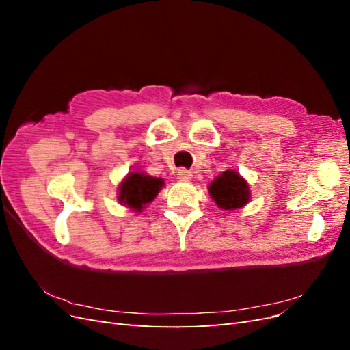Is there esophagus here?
<instances>
[{
	"mask_svg": "<svg viewBox=\"0 0 350 350\" xmlns=\"http://www.w3.org/2000/svg\"><path fill=\"white\" fill-rule=\"evenodd\" d=\"M178 178L183 179V181H191L193 172L188 171V169H185V167H181V169H178Z\"/></svg>",
	"mask_w": 350,
	"mask_h": 350,
	"instance_id": "obj_1",
	"label": "esophagus"
}]
</instances>
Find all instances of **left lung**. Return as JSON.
Returning <instances> with one entry per match:
<instances>
[{"label":"left lung","instance_id":"left-lung-1","mask_svg":"<svg viewBox=\"0 0 350 350\" xmlns=\"http://www.w3.org/2000/svg\"><path fill=\"white\" fill-rule=\"evenodd\" d=\"M208 191L216 204L225 210H235L245 206L250 200L248 185L234 171H225L210 184Z\"/></svg>","mask_w":350,"mask_h":350}]
</instances>
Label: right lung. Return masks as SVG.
I'll return each instance as SVG.
<instances>
[{
	"mask_svg": "<svg viewBox=\"0 0 350 350\" xmlns=\"http://www.w3.org/2000/svg\"><path fill=\"white\" fill-rule=\"evenodd\" d=\"M162 185L161 178L133 172L120 185V201L124 206L140 211L156 197Z\"/></svg>",
	"mask_w": 350,
	"mask_h": 350,
	"instance_id": "obj_1",
	"label": "right lung"
}]
</instances>
